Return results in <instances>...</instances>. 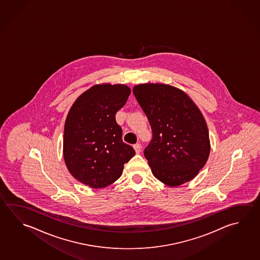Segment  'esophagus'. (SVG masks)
<instances>
[{
    "label": "esophagus",
    "mask_w": 260,
    "mask_h": 260,
    "mask_svg": "<svg viewBox=\"0 0 260 260\" xmlns=\"http://www.w3.org/2000/svg\"><path fill=\"white\" fill-rule=\"evenodd\" d=\"M134 148H135V150L137 152V154H139L140 152H141L142 146L141 144H139V143H137L136 145H134Z\"/></svg>",
    "instance_id": "34e87169"
}]
</instances>
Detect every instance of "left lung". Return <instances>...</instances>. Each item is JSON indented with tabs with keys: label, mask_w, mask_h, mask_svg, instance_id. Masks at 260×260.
Instances as JSON below:
<instances>
[{
	"label": "left lung",
	"mask_w": 260,
	"mask_h": 260,
	"mask_svg": "<svg viewBox=\"0 0 260 260\" xmlns=\"http://www.w3.org/2000/svg\"><path fill=\"white\" fill-rule=\"evenodd\" d=\"M152 130L144 155L152 173L176 187L195 178L210 155L205 120L189 96L173 86L147 83L133 90Z\"/></svg>",
	"instance_id": "8db88e82"
}]
</instances>
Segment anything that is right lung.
Listing matches in <instances>:
<instances>
[{
  "instance_id": "obj_1",
  "label": "right lung",
  "mask_w": 260,
  "mask_h": 260,
  "mask_svg": "<svg viewBox=\"0 0 260 260\" xmlns=\"http://www.w3.org/2000/svg\"><path fill=\"white\" fill-rule=\"evenodd\" d=\"M126 85L100 84L80 95L67 116L63 152L67 168L81 183L104 188L118 180L136 155L123 143L115 114L126 103Z\"/></svg>"
}]
</instances>
